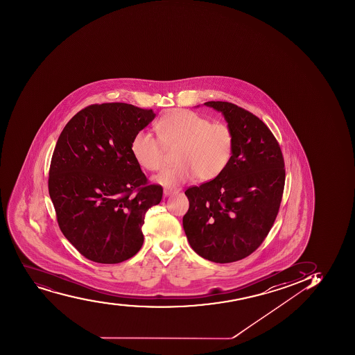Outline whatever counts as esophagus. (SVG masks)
<instances>
[{"mask_svg":"<svg viewBox=\"0 0 355 355\" xmlns=\"http://www.w3.org/2000/svg\"><path fill=\"white\" fill-rule=\"evenodd\" d=\"M175 192H178V190H175V189H168V187L163 190L164 196H171V194L175 193Z\"/></svg>","mask_w":355,"mask_h":355,"instance_id":"34e87169","label":"esophagus"}]
</instances>
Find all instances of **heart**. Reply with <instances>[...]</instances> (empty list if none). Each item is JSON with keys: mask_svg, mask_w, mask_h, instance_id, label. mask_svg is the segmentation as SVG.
<instances>
[{"mask_svg": "<svg viewBox=\"0 0 355 355\" xmlns=\"http://www.w3.org/2000/svg\"><path fill=\"white\" fill-rule=\"evenodd\" d=\"M158 139L139 132L130 144L134 159L148 171L165 165V149L175 150L177 164L155 177L163 187H177L196 177L199 182L218 178L232 161L235 137L232 128L187 110L165 114L155 123Z\"/></svg>", "mask_w": 355, "mask_h": 355, "instance_id": "b5f03b06", "label": "heart"}]
</instances>
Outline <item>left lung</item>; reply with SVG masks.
Listing matches in <instances>:
<instances>
[{"label": "left lung", "instance_id": "8db88e82", "mask_svg": "<svg viewBox=\"0 0 355 355\" xmlns=\"http://www.w3.org/2000/svg\"><path fill=\"white\" fill-rule=\"evenodd\" d=\"M225 116L235 146L218 178L185 191L190 207L183 227L191 248L205 259L227 263L250 256L273 227L284 193V161L270 128L228 102H207Z\"/></svg>", "mask_w": 355, "mask_h": 355}]
</instances>
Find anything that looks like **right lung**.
<instances>
[{"label":"right lung","mask_w":355,"mask_h":355,"mask_svg":"<svg viewBox=\"0 0 355 355\" xmlns=\"http://www.w3.org/2000/svg\"><path fill=\"white\" fill-rule=\"evenodd\" d=\"M155 116L126 103L94 104L58 139L49 197L61 232L87 259L121 263L144 244V216L161 202L163 189L148 183L130 144Z\"/></svg>","instance_id":"obj_1"}]
</instances>
